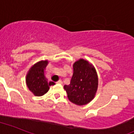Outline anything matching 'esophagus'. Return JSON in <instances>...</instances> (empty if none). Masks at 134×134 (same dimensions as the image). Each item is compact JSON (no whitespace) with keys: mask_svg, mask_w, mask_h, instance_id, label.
Listing matches in <instances>:
<instances>
[{"mask_svg":"<svg viewBox=\"0 0 134 134\" xmlns=\"http://www.w3.org/2000/svg\"><path fill=\"white\" fill-rule=\"evenodd\" d=\"M57 84H63V82H62L61 80H58V82H57Z\"/></svg>","mask_w":134,"mask_h":134,"instance_id":"obj_1","label":"esophagus"}]
</instances>
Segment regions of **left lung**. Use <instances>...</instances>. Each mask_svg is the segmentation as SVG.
I'll list each match as a JSON object with an SVG mask.
<instances>
[{
  "instance_id": "left-lung-1",
  "label": "left lung",
  "mask_w": 134,
  "mask_h": 134,
  "mask_svg": "<svg viewBox=\"0 0 134 134\" xmlns=\"http://www.w3.org/2000/svg\"><path fill=\"white\" fill-rule=\"evenodd\" d=\"M74 74L69 85L64 88L71 102L86 105L92 101L98 87V77L95 67L87 60L80 59L73 65Z\"/></svg>"
}]
</instances>
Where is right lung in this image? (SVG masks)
<instances>
[{"instance_id": "add662e5", "label": "right lung", "mask_w": 134, "mask_h": 134, "mask_svg": "<svg viewBox=\"0 0 134 134\" xmlns=\"http://www.w3.org/2000/svg\"><path fill=\"white\" fill-rule=\"evenodd\" d=\"M48 63V60L38 62L29 69L26 75L27 86L35 96H42L48 91L51 85L55 84L53 82H48L44 75L45 69Z\"/></svg>"}]
</instances>
